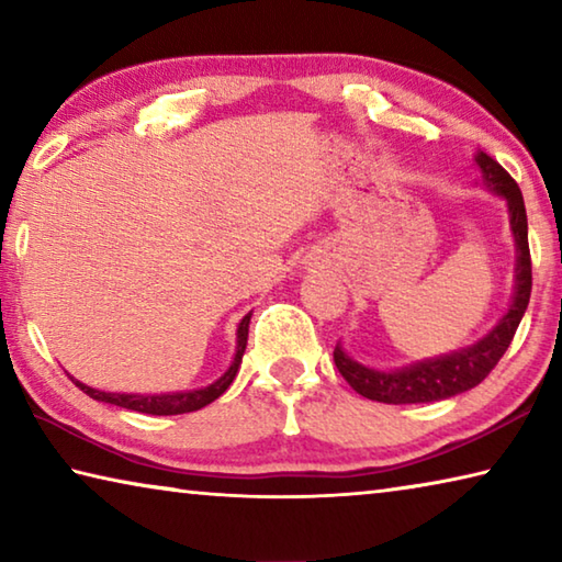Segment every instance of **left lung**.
Returning <instances> with one entry per match:
<instances>
[{"mask_svg":"<svg viewBox=\"0 0 562 562\" xmlns=\"http://www.w3.org/2000/svg\"><path fill=\"white\" fill-rule=\"evenodd\" d=\"M475 166L483 170V183L506 198L508 203L513 237H516L518 247L516 297H513L510 310L503 315L498 325L481 341H475L473 347H465L439 359L416 361V364L396 369V372H376V369L357 364L355 359L345 355V349L335 347V364L339 374L347 379L357 394L372 398V402L426 404L469 392L475 384H481L493 372V367L498 364L501 357L506 355L513 335H516L522 319V312L528 307L532 288V265L528 247V215L526 205H522V193L508 170L488 154H483V150L475 156Z\"/></svg>","mask_w":562,"mask_h":562,"instance_id":"8db88e82","label":"left lung"}]
</instances>
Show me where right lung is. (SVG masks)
<instances>
[{"label":"right lung","mask_w":562,"mask_h":562,"mask_svg":"<svg viewBox=\"0 0 562 562\" xmlns=\"http://www.w3.org/2000/svg\"><path fill=\"white\" fill-rule=\"evenodd\" d=\"M247 327H250V315H245L240 319V327H237V351H235V359L227 372L217 379L215 384L205 386V389H193V392H178V394H109V392H99V389H91L87 384L76 382L74 384L81 389L83 394L97 398V402H106L113 406H121V408H131V412H138V414H154V416H173V414H190V412H198V408L207 406L211 402H215L217 396H221L227 386L233 384V379L237 374V369H240V361L245 355V345H247Z\"/></svg>","instance_id":"obj_1"}]
</instances>
